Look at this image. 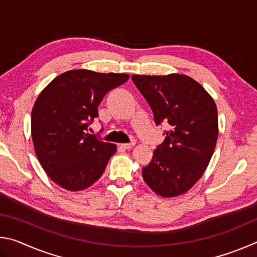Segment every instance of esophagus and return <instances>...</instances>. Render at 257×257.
Segmentation results:
<instances>
[{
  "instance_id": "obj_1",
  "label": "esophagus",
  "mask_w": 257,
  "mask_h": 257,
  "mask_svg": "<svg viewBox=\"0 0 257 257\" xmlns=\"http://www.w3.org/2000/svg\"><path fill=\"white\" fill-rule=\"evenodd\" d=\"M135 144H136V143L132 142V143H128V144H121L120 147H121V149H124V150H130V149H133Z\"/></svg>"
}]
</instances>
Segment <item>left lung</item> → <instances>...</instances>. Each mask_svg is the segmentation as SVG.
I'll return each instance as SVG.
<instances>
[{"label": "left lung", "mask_w": 257, "mask_h": 257, "mask_svg": "<svg viewBox=\"0 0 257 257\" xmlns=\"http://www.w3.org/2000/svg\"><path fill=\"white\" fill-rule=\"evenodd\" d=\"M153 111L156 125L169 123L143 178L160 196L175 197L203 176L215 149L217 110L211 95L193 78L179 73L132 77Z\"/></svg>", "instance_id": "1"}]
</instances>
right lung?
Returning <instances> with one entry per match:
<instances>
[{
    "label": "right lung",
    "mask_w": 257,
    "mask_h": 257,
    "mask_svg": "<svg viewBox=\"0 0 257 257\" xmlns=\"http://www.w3.org/2000/svg\"><path fill=\"white\" fill-rule=\"evenodd\" d=\"M128 79L125 73L78 69L54 78L38 95L32 112L34 149L55 184L82 190L103 175L116 146L87 134V128L106 93Z\"/></svg>",
    "instance_id": "obj_1"
}]
</instances>
